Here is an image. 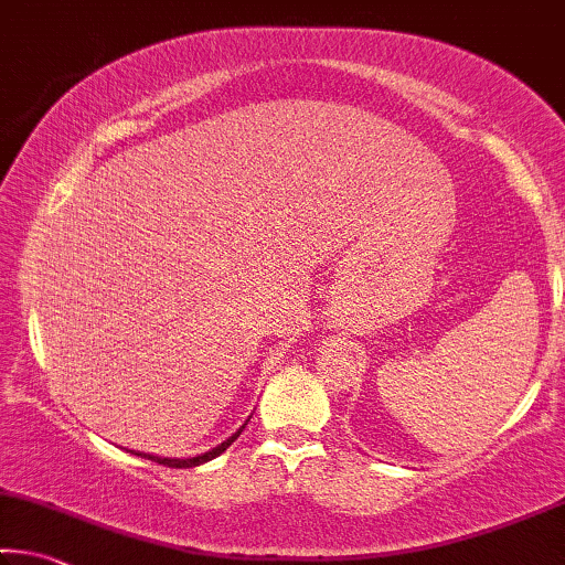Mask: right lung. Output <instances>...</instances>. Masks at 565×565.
<instances>
[{
  "label": "right lung",
  "mask_w": 565,
  "mask_h": 565,
  "mask_svg": "<svg viewBox=\"0 0 565 565\" xmlns=\"http://www.w3.org/2000/svg\"><path fill=\"white\" fill-rule=\"evenodd\" d=\"M248 423V419H246ZM246 423L241 425L234 435L228 437V440H223L221 445H216V447H211L209 452H201V455H195V458H158V455H148V452H136V450H130L132 455H138V458H148V460H153V462H158V465H166V468H195V465H203V462H209V460H213V458H218L221 452H226V447L231 445V443H236V437L244 433V427H246Z\"/></svg>",
  "instance_id": "right-lung-1"
}]
</instances>
